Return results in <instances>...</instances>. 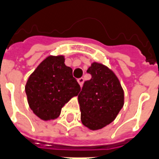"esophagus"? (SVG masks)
<instances>
[{
	"label": "esophagus",
	"instance_id": "obj_1",
	"mask_svg": "<svg viewBox=\"0 0 159 159\" xmlns=\"http://www.w3.org/2000/svg\"><path fill=\"white\" fill-rule=\"evenodd\" d=\"M77 82H78V83H79V85L82 87L83 83H84V79H83V77H81V78H79V79H77Z\"/></svg>",
	"mask_w": 159,
	"mask_h": 159
}]
</instances>
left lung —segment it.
Instances as JSON below:
<instances>
[{
    "label": "left lung",
    "mask_w": 159,
    "mask_h": 159,
    "mask_svg": "<svg viewBox=\"0 0 159 159\" xmlns=\"http://www.w3.org/2000/svg\"><path fill=\"white\" fill-rule=\"evenodd\" d=\"M87 72L92 78L84 83L78 94L81 120L90 130H99L110 124L120 111L124 91L116 74L104 65L93 62Z\"/></svg>",
    "instance_id": "obj_1"
}]
</instances>
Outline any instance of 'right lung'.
Listing matches in <instances>:
<instances>
[{
    "label": "right lung",
    "mask_w": 159,
    "mask_h": 159,
    "mask_svg": "<svg viewBox=\"0 0 159 159\" xmlns=\"http://www.w3.org/2000/svg\"><path fill=\"white\" fill-rule=\"evenodd\" d=\"M81 88L72 76V69L65 65L63 56H50L30 75L25 92L30 109L43 120H55L61 108L77 96Z\"/></svg>",
    "instance_id": "1"
}]
</instances>
